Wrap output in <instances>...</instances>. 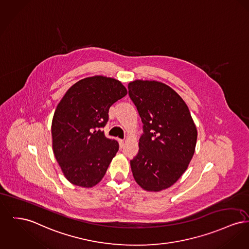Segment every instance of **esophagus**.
Wrapping results in <instances>:
<instances>
[{"instance_id":"obj_1","label":"esophagus","mask_w":249,"mask_h":249,"mask_svg":"<svg viewBox=\"0 0 249 249\" xmlns=\"http://www.w3.org/2000/svg\"><path fill=\"white\" fill-rule=\"evenodd\" d=\"M119 146H120V147H123V146H124V141L123 140H119Z\"/></svg>"}]
</instances>
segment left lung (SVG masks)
I'll return each mask as SVG.
<instances>
[{
  "mask_svg": "<svg viewBox=\"0 0 249 249\" xmlns=\"http://www.w3.org/2000/svg\"><path fill=\"white\" fill-rule=\"evenodd\" d=\"M144 124L138 154L131 161L136 183L147 192L172 186L194 156L197 130L188 106L174 89L150 80L128 85Z\"/></svg>",
  "mask_w": 249,
  "mask_h": 249,
  "instance_id": "1",
  "label": "left lung"
}]
</instances>
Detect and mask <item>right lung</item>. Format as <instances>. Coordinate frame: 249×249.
<instances>
[{
	"mask_svg": "<svg viewBox=\"0 0 249 249\" xmlns=\"http://www.w3.org/2000/svg\"><path fill=\"white\" fill-rule=\"evenodd\" d=\"M126 95L120 81L95 75L75 83L60 101L52 122L53 150L71 183L91 188L103 179L118 144L101 128L109 108Z\"/></svg>",
	"mask_w": 249,
	"mask_h": 249,
	"instance_id": "obj_1",
	"label": "right lung"
}]
</instances>
